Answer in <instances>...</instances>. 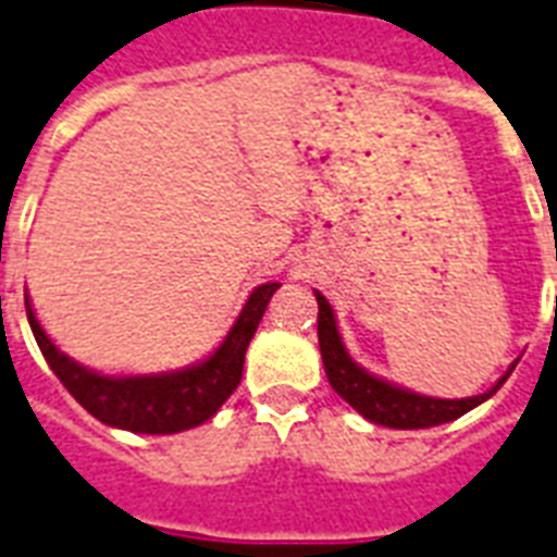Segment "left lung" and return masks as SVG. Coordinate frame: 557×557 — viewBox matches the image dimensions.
<instances>
[{
    "label": "left lung",
    "instance_id": "left-lung-1",
    "mask_svg": "<svg viewBox=\"0 0 557 557\" xmlns=\"http://www.w3.org/2000/svg\"><path fill=\"white\" fill-rule=\"evenodd\" d=\"M317 301L319 351H322V363H325L327 381H331V386H334V392H337L339 398H346L360 416L374 421V424L395 426V430H424V426L447 424V421H454V418L471 412L473 407H480L482 400H488L491 395L506 383L508 374H503L494 389L485 392V395H476V398L444 400L400 389V386H392V383L369 374L348 357L346 346H343V339H339L334 310H331V305H327V299L322 293H317ZM511 369H515V366H511Z\"/></svg>",
    "mask_w": 557,
    "mask_h": 557
}]
</instances>
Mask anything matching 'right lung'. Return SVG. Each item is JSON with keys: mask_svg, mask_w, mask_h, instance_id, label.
<instances>
[{"mask_svg": "<svg viewBox=\"0 0 557 557\" xmlns=\"http://www.w3.org/2000/svg\"><path fill=\"white\" fill-rule=\"evenodd\" d=\"M278 287L282 284L270 282L252 290L240 310L238 322L232 325L226 339L220 343V348L209 360L183 369V372L141 374V377H107V374L89 372L46 337L28 299H25V313H28L34 339H37L46 363L51 366V372L58 374L69 395L89 416L98 418L101 424L131 430V433L168 435L183 433V430L209 421L223 407V400L238 389L249 339L264 317L267 301Z\"/></svg>", "mask_w": 557, "mask_h": 557, "instance_id": "add662e5", "label": "right lung"}]
</instances>
